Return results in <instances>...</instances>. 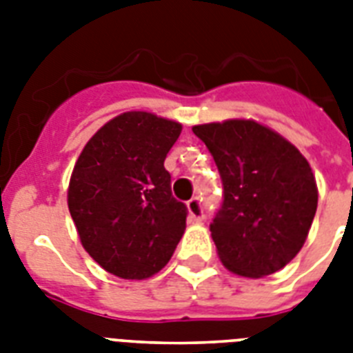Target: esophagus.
Returning a JSON list of instances; mask_svg holds the SVG:
<instances>
[{
	"label": "esophagus",
	"mask_w": 353,
	"mask_h": 353,
	"mask_svg": "<svg viewBox=\"0 0 353 353\" xmlns=\"http://www.w3.org/2000/svg\"><path fill=\"white\" fill-rule=\"evenodd\" d=\"M187 207H188V216H190V220L203 221L205 214H203V205H201V199L192 198L187 203Z\"/></svg>",
	"instance_id": "1"
}]
</instances>
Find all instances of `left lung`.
I'll return each mask as SVG.
<instances>
[{"instance_id": "1", "label": "left lung", "mask_w": 353, "mask_h": 353, "mask_svg": "<svg viewBox=\"0 0 353 353\" xmlns=\"http://www.w3.org/2000/svg\"><path fill=\"white\" fill-rule=\"evenodd\" d=\"M220 172L223 199L210 223L221 262L265 276L301 251L317 210V185L299 150L254 121L194 126Z\"/></svg>"}]
</instances>
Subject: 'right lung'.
Segmentation results:
<instances>
[{"label":"right lung","instance_id":"obj_1","mask_svg":"<svg viewBox=\"0 0 353 353\" xmlns=\"http://www.w3.org/2000/svg\"><path fill=\"white\" fill-rule=\"evenodd\" d=\"M179 133V122L128 112L82 150L69 181V212L84 249L108 273L148 279L176 251L188 209L172 196L165 159Z\"/></svg>","mask_w":353,"mask_h":353}]
</instances>
